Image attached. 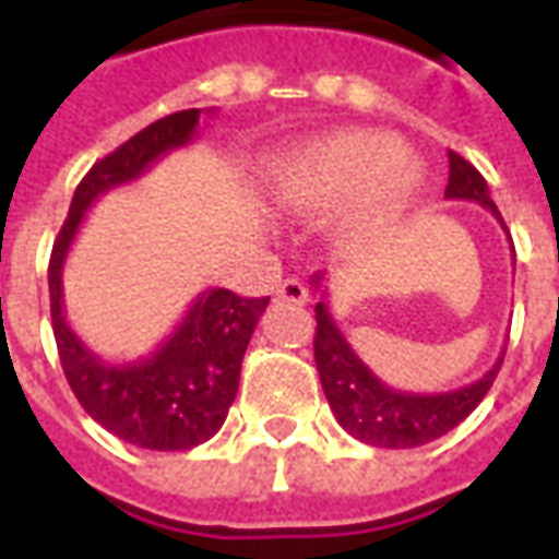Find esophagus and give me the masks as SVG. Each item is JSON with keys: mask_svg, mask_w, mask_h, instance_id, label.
Masks as SVG:
<instances>
[{"mask_svg": "<svg viewBox=\"0 0 559 559\" xmlns=\"http://www.w3.org/2000/svg\"><path fill=\"white\" fill-rule=\"evenodd\" d=\"M278 299L281 302H293V305H305L308 302V290L299 278H287L278 287Z\"/></svg>", "mask_w": 559, "mask_h": 559, "instance_id": "1", "label": "esophagus"}]
</instances>
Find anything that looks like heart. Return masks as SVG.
Listing matches in <instances>:
<instances>
[{"mask_svg": "<svg viewBox=\"0 0 559 559\" xmlns=\"http://www.w3.org/2000/svg\"><path fill=\"white\" fill-rule=\"evenodd\" d=\"M425 167L383 131H335L281 152L269 164L275 203L314 215L353 197L347 224L368 230L395 218L419 194Z\"/></svg>", "mask_w": 559, "mask_h": 559, "instance_id": "obj_1", "label": "heart"}]
</instances>
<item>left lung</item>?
Returning <instances> with one entry per match:
<instances>
[{
  "mask_svg": "<svg viewBox=\"0 0 559 559\" xmlns=\"http://www.w3.org/2000/svg\"><path fill=\"white\" fill-rule=\"evenodd\" d=\"M449 200H473L491 212L503 224L500 209L493 206L488 182L481 173L464 160L457 152H449ZM506 227V224H503ZM314 290L323 293V272H317ZM317 332H314V362L323 392L335 419L344 431L380 449H413L425 445L449 433L455 425L467 419L479 407V401L488 395L493 377L503 365V356L493 368L476 383L461 386L455 392L440 395H411L386 386L368 365L356 356L347 338L341 335L338 323L329 314L326 302H317Z\"/></svg>",
  "mask_w": 559,
  "mask_h": 559,
  "instance_id": "left-lung-1",
  "label": "left lung"
}]
</instances>
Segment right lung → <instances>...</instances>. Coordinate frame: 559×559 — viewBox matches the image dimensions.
Segmentation results:
<instances>
[{"label":"right lung","mask_w":559,"mask_h":559,"mask_svg":"<svg viewBox=\"0 0 559 559\" xmlns=\"http://www.w3.org/2000/svg\"><path fill=\"white\" fill-rule=\"evenodd\" d=\"M200 110H179L146 126L140 134L95 160L74 191L68 218L50 254V317L68 386L80 407L102 428L140 449L185 452L215 437L227 419L248 341L263 317L269 296L245 299L233 290L197 296L170 338L140 362L110 365L74 335L62 314V266L86 209L116 185L134 182L170 148L194 140Z\"/></svg>","instance_id":"right-lung-1"}]
</instances>
